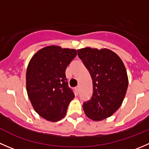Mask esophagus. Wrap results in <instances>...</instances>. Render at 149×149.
Returning a JSON list of instances; mask_svg holds the SVG:
<instances>
[{"instance_id": "1", "label": "esophagus", "mask_w": 149, "mask_h": 149, "mask_svg": "<svg viewBox=\"0 0 149 149\" xmlns=\"http://www.w3.org/2000/svg\"><path fill=\"white\" fill-rule=\"evenodd\" d=\"M75 90H76V95H78L79 93V86H76V88H75Z\"/></svg>"}]
</instances>
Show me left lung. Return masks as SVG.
I'll return each instance as SVG.
<instances>
[{
	"instance_id": "8db88e82",
	"label": "left lung",
	"mask_w": 149,
	"mask_h": 149,
	"mask_svg": "<svg viewBox=\"0 0 149 149\" xmlns=\"http://www.w3.org/2000/svg\"><path fill=\"white\" fill-rule=\"evenodd\" d=\"M77 52L93 84L92 96L83 104L86 115L95 121L109 118L121 106L127 91L128 79L124 64L108 49L86 47Z\"/></svg>"
}]
</instances>
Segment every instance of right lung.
I'll use <instances>...</instances> for the list:
<instances>
[{
    "label": "right lung",
    "mask_w": 149,
    "mask_h": 149,
    "mask_svg": "<svg viewBox=\"0 0 149 149\" xmlns=\"http://www.w3.org/2000/svg\"><path fill=\"white\" fill-rule=\"evenodd\" d=\"M74 49L48 46L39 50L26 70V91L34 110L47 120L56 122L65 117L74 98L68 86L65 69L76 56Z\"/></svg>",
    "instance_id": "1"
}]
</instances>
